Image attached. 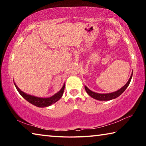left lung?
I'll use <instances>...</instances> for the list:
<instances>
[{
  "mask_svg": "<svg viewBox=\"0 0 146 146\" xmlns=\"http://www.w3.org/2000/svg\"><path fill=\"white\" fill-rule=\"evenodd\" d=\"M132 76H133V73L131 74V77L129 79V80H128V82L126 83V84H125L124 86H123V87L121 89H120V90H118V91H115V92L111 93H107V94L97 93L93 92V91H91L90 89H88L87 87H86V86H85L86 91V92L88 93L89 95L91 96V97L95 98V99H96V100H110L114 99V98H116L118 97H119L121 94H122L123 91L126 90V88L128 87V86H129V83L131 82V80Z\"/></svg>",
  "mask_w": 146,
  "mask_h": 146,
  "instance_id": "left-lung-1",
  "label": "left lung"
}]
</instances>
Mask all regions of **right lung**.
<instances>
[{
  "instance_id": "obj_1",
  "label": "right lung",
  "mask_w": 146,
  "mask_h": 146,
  "mask_svg": "<svg viewBox=\"0 0 146 146\" xmlns=\"http://www.w3.org/2000/svg\"><path fill=\"white\" fill-rule=\"evenodd\" d=\"M14 84L15 86L17 91H19V93L20 94H21L22 97L24 98H25V99L29 103H31L32 104L37 106V107L39 108L47 107V106H50L52 104L57 102V101L62 97V96L64 88H65V84H64L62 88L61 89L60 91H58L57 93H56L55 95H54L52 97L49 98H40L34 97V96H31L30 95H28V94L23 92V91L17 87L15 84L14 83Z\"/></svg>"
}]
</instances>
